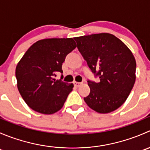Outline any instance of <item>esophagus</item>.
<instances>
[{
	"label": "esophagus",
	"instance_id": "1",
	"mask_svg": "<svg viewBox=\"0 0 150 150\" xmlns=\"http://www.w3.org/2000/svg\"><path fill=\"white\" fill-rule=\"evenodd\" d=\"M74 85H75L76 87H79L81 85H82V83H79V82H75L74 83Z\"/></svg>",
	"mask_w": 150,
	"mask_h": 150
}]
</instances>
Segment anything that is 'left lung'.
Segmentation results:
<instances>
[{
  "label": "left lung",
  "mask_w": 150,
  "mask_h": 150,
  "mask_svg": "<svg viewBox=\"0 0 150 150\" xmlns=\"http://www.w3.org/2000/svg\"><path fill=\"white\" fill-rule=\"evenodd\" d=\"M78 51L99 82L88 80L90 93L84 101L99 113H109L120 107L136 81L135 58L115 35L99 33L74 38Z\"/></svg>",
  "instance_id": "8db88e82"
}]
</instances>
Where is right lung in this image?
Listing matches in <instances>:
<instances>
[{
    "label": "right lung",
    "instance_id": "1",
    "mask_svg": "<svg viewBox=\"0 0 150 150\" xmlns=\"http://www.w3.org/2000/svg\"><path fill=\"white\" fill-rule=\"evenodd\" d=\"M72 38L43 39L29 48L16 67L17 87L29 107L38 112L50 115L64 105L73 84L56 80L62 73L66 56L76 48Z\"/></svg>",
    "mask_w": 150,
    "mask_h": 150
}]
</instances>
